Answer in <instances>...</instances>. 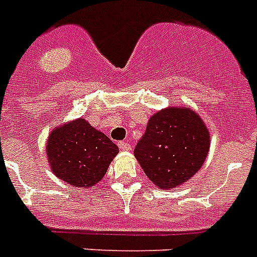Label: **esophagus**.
<instances>
[{
    "mask_svg": "<svg viewBox=\"0 0 257 257\" xmlns=\"http://www.w3.org/2000/svg\"><path fill=\"white\" fill-rule=\"evenodd\" d=\"M117 145H118V148H120V149H121V150H131V149H132V147H131V145H129V144L126 143V141H120V143H118Z\"/></svg>",
    "mask_w": 257,
    "mask_h": 257,
    "instance_id": "1",
    "label": "esophagus"
}]
</instances>
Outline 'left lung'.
I'll use <instances>...</instances> for the list:
<instances>
[{
    "mask_svg": "<svg viewBox=\"0 0 257 257\" xmlns=\"http://www.w3.org/2000/svg\"><path fill=\"white\" fill-rule=\"evenodd\" d=\"M208 149L210 133L199 114L186 107H168L149 118L135 157L148 178L166 190L193 178Z\"/></svg>",
    "mask_w": 257,
    "mask_h": 257,
    "instance_id": "obj_1",
    "label": "left lung"
}]
</instances>
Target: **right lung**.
Segmentation results:
<instances>
[{
    "label": "right lung",
    "mask_w": 257,
    "mask_h": 257,
    "mask_svg": "<svg viewBox=\"0 0 257 257\" xmlns=\"http://www.w3.org/2000/svg\"><path fill=\"white\" fill-rule=\"evenodd\" d=\"M117 153V145L83 117L56 126L46 145L54 174L71 186L85 189L100 182Z\"/></svg>",
    "instance_id": "1"
}]
</instances>
